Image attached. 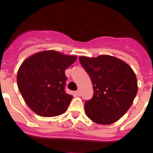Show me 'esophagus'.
<instances>
[{"mask_svg": "<svg viewBox=\"0 0 153 153\" xmlns=\"http://www.w3.org/2000/svg\"><path fill=\"white\" fill-rule=\"evenodd\" d=\"M75 95L76 97H80V91L79 90H77V91L75 92Z\"/></svg>", "mask_w": 153, "mask_h": 153, "instance_id": "esophagus-1", "label": "esophagus"}]
</instances>
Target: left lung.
<instances>
[{"label": "left lung", "mask_w": 153, "mask_h": 153, "mask_svg": "<svg viewBox=\"0 0 153 153\" xmlns=\"http://www.w3.org/2000/svg\"><path fill=\"white\" fill-rule=\"evenodd\" d=\"M82 67L90 75L93 98L85 102V113L102 125L117 122L133 102L138 90L136 74L129 65L109 55L79 56Z\"/></svg>", "instance_id": "obj_1"}]
</instances>
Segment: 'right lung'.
<instances>
[{"label": "right lung", "instance_id": "add662e5", "mask_svg": "<svg viewBox=\"0 0 153 153\" xmlns=\"http://www.w3.org/2000/svg\"><path fill=\"white\" fill-rule=\"evenodd\" d=\"M76 58L45 51L23 62L17 72V86L32 111L44 117H56L67 111L73 96L65 92V70Z\"/></svg>", "mask_w": 153, "mask_h": 153}]
</instances>
